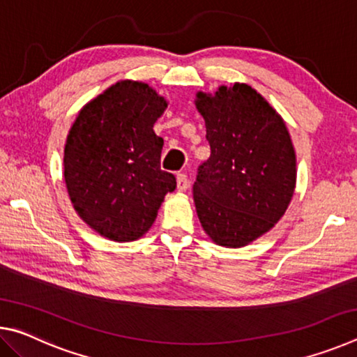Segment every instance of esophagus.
Returning a JSON list of instances; mask_svg holds the SVG:
<instances>
[{"label": "esophagus", "mask_w": 357, "mask_h": 357, "mask_svg": "<svg viewBox=\"0 0 357 357\" xmlns=\"http://www.w3.org/2000/svg\"><path fill=\"white\" fill-rule=\"evenodd\" d=\"M176 184H178V190L179 192H185L187 189H189V179H187V176H185L184 173H178Z\"/></svg>", "instance_id": "34e87169"}]
</instances>
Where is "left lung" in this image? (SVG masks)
<instances>
[{"label": "left lung", "mask_w": 357, "mask_h": 357, "mask_svg": "<svg viewBox=\"0 0 357 357\" xmlns=\"http://www.w3.org/2000/svg\"><path fill=\"white\" fill-rule=\"evenodd\" d=\"M211 155L198 167L193 202L217 245L244 247L285 214L296 187L288 129L261 94L245 83L198 93Z\"/></svg>", "instance_id": "8db88e82"}]
</instances>
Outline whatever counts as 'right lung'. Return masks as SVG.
<instances>
[{
	"label": "right lung",
	"instance_id": "obj_1",
	"mask_svg": "<svg viewBox=\"0 0 357 357\" xmlns=\"http://www.w3.org/2000/svg\"><path fill=\"white\" fill-rule=\"evenodd\" d=\"M167 100L146 83L123 80L84 105L64 148V181L77 214L116 243L153 225L174 174L160 170L164 138L154 123Z\"/></svg>",
	"mask_w": 357,
	"mask_h": 357
}]
</instances>
